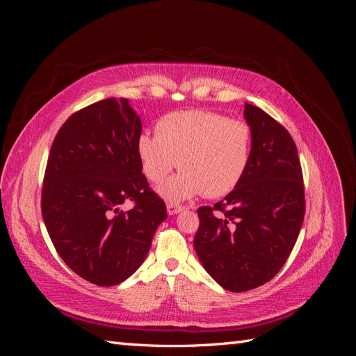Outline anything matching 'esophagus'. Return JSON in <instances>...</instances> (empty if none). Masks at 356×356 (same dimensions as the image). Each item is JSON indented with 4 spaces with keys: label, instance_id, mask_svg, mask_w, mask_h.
<instances>
[{
    "label": "esophagus",
    "instance_id": "34e87169",
    "mask_svg": "<svg viewBox=\"0 0 356 356\" xmlns=\"http://www.w3.org/2000/svg\"><path fill=\"white\" fill-rule=\"evenodd\" d=\"M166 209H168V213H169V215H175V213H178V212H181L182 209H184V207H182V204L174 203V202H169V203L166 204Z\"/></svg>",
    "mask_w": 356,
    "mask_h": 356
}]
</instances>
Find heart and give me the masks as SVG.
Returning <instances> with one entry per match:
<instances>
[{
	"instance_id": "obj_1",
	"label": "heart",
	"mask_w": 356,
	"mask_h": 356,
	"mask_svg": "<svg viewBox=\"0 0 356 356\" xmlns=\"http://www.w3.org/2000/svg\"><path fill=\"white\" fill-rule=\"evenodd\" d=\"M252 139L246 122L209 111H179L161 117L156 135H139L136 152L143 172L154 184L178 161L182 170L160 187V195L168 200H186L200 193L217 199L229 195L245 177Z\"/></svg>"
}]
</instances>
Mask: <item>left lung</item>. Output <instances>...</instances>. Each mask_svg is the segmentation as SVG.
Returning <instances> with one entry per match:
<instances>
[{
  "label": "left lung",
  "instance_id": "8db88e82",
  "mask_svg": "<svg viewBox=\"0 0 356 356\" xmlns=\"http://www.w3.org/2000/svg\"><path fill=\"white\" fill-rule=\"evenodd\" d=\"M252 157L239 186L213 207H200L195 250L222 288L243 293L270 281L293 251L305 218V184L286 129L245 104Z\"/></svg>",
  "mask_w": 356,
  "mask_h": 356
}]
</instances>
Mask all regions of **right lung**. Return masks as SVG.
I'll return each mask as SVG.
<instances>
[{"mask_svg":"<svg viewBox=\"0 0 356 356\" xmlns=\"http://www.w3.org/2000/svg\"><path fill=\"white\" fill-rule=\"evenodd\" d=\"M141 131L129 101L108 98L70 115L49 153L42 220L63 263L98 286L132 276L168 217L143 174ZM124 201L129 211L120 209Z\"/></svg>","mask_w":356,"mask_h":356,"instance_id":"obj_1","label":"right lung"}]
</instances>
